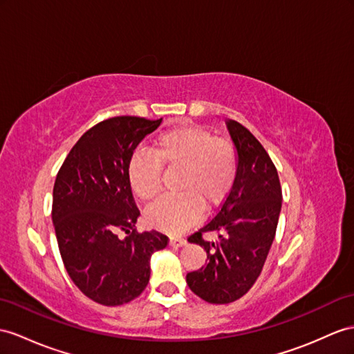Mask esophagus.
<instances>
[{"mask_svg": "<svg viewBox=\"0 0 354 354\" xmlns=\"http://www.w3.org/2000/svg\"><path fill=\"white\" fill-rule=\"evenodd\" d=\"M187 242H186V240L185 239H182V237H171L169 239V245L171 246H185Z\"/></svg>", "mask_w": 354, "mask_h": 354, "instance_id": "esophagus-1", "label": "esophagus"}]
</instances>
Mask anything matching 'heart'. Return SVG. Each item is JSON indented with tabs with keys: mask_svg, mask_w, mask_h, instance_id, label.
Wrapping results in <instances>:
<instances>
[{
	"mask_svg": "<svg viewBox=\"0 0 354 354\" xmlns=\"http://www.w3.org/2000/svg\"><path fill=\"white\" fill-rule=\"evenodd\" d=\"M180 169L178 195L163 196L145 212L150 227L169 234L185 231L200 216L201 205L213 209L234 186L239 159L228 140L214 138L201 126H178L154 138L151 154L136 151L129 160V182L138 200L151 201L160 192L162 169Z\"/></svg>",
	"mask_w": 354,
	"mask_h": 354,
	"instance_id": "heart-1",
	"label": "heart"
}]
</instances>
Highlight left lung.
<instances>
[{
    "label": "left lung",
    "mask_w": 354,
    "mask_h": 354,
    "mask_svg": "<svg viewBox=\"0 0 354 354\" xmlns=\"http://www.w3.org/2000/svg\"><path fill=\"white\" fill-rule=\"evenodd\" d=\"M227 127L239 159L234 186L216 216L187 239L207 252V264L186 274L187 286L219 305L245 296L260 277L282 205L278 171L260 141L234 120ZM205 232L218 234L217 242L204 241Z\"/></svg>",
    "instance_id": "1"
}]
</instances>
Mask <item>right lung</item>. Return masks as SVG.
<instances>
[{
  "instance_id": "obj_1",
  "label": "right lung",
  "mask_w": 354,
  "mask_h": 354,
  "mask_svg": "<svg viewBox=\"0 0 354 354\" xmlns=\"http://www.w3.org/2000/svg\"><path fill=\"white\" fill-rule=\"evenodd\" d=\"M162 118L112 117L85 132L59 168L53 198L55 236L68 277L105 306L133 300L147 287L150 257L168 245L159 231L138 232L129 160ZM124 230V239L118 232Z\"/></svg>"
}]
</instances>
